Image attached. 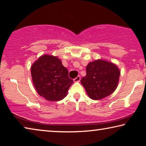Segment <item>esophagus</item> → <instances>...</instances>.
<instances>
[{
  "instance_id": "34e87169",
  "label": "esophagus",
  "mask_w": 146,
  "mask_h": 146,
  "mask_svg": "<svg viewBox=\"0 0 146 146\" xmlns=\"http://www.w3.org/2000/svg\"><path fill=\"white\" fill-rule=\"evenodd\" d=\"M74 82H80V76H76V77L74 79Z\"/></svg>"
}]
</instances>
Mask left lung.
Segmentation results:
<instances>
[{
    "instance_id": "1",
    "label": "left lung",
    "mask_w": 146,
    "mask_h": 146,
    "mask_svg": "<svg viewBox=\"0 0 146 146\" xmlns=\"http://www.w3.org/2000/svg\"><path fill=\"white\" fill-rule=\"evenodd\" d=\"M120 70L114 63L97 59L88 63L86 75L81 79L88 97L99 100L110 96L117 89L120 77Z\"/></svg>"
}]
</instances>
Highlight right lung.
I'll return each instance as SVG.
<instances>
[{"instance_id":"1","label":"right lung","mask_w":146,"mask_h":146,"mask_svg":"<svg viewBox=\"0 0 146 146\" xmlns=\"http://www.w3.org/2000/svg\"><path fill=\"white\" fill-rule=\"evenodd\" d=\"M32 81L38 95L46 100L55 102L62 100L73 83L68 70L58 56L42 55L31 67Z\"/></svg>"}]
</instances>
